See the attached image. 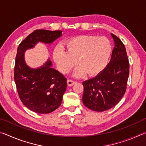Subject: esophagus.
Instances as JSON below:
<instances>
[{
	"instance_id": "esophagus-1",
	"label": "esophagus",
	"mask_w": 146,
	"mask_h": 146,
	"mask_svg": "<svg viewBox=\"0 0 146 146\" xmlns=\"http://www.w3.org/2000/svg\"><path fill=\"white\" fill-rule=\"evenodd\" d=\"M67 83H68V85L69 86H72L73 85L75 84L76 83H77V82L76 81H74V80H68V81H67Z\"/></svg>"
}]
</instances>
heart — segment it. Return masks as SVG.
<instances>
[{
    "instance_id": "1",
    "label": "heart",
    "mask_w": 146,
    "mask_h": 146,
    "mask_svg": "<svg viewBox=\"0 0 146 146\" xmlns=\"http://www.w3.org/2000/svg\"><path fill=\"white\" fill-rule=\"evenodd\" d=\"M68 51L60 45L53 50V59L62 73H68L77 64L80 67L73 73L80 77L88 73L90 77L99 75L108 65L112 52L110 41L105 37L82 35L65 43Z\"/></svg>"
}]
</instances>
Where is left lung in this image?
Listing matches in <instances>:
<instances>
[{
  "mask_svg": "<svg viewBox=\"0 0 146 146\" xmlns=\"http://www.w3.org/2000/svg\"><path fill=\"white\" fill-rule=\"evenodd\" d=\"M114 47L109 63L96 77L82 82V103L96 112L110 109L123 98L129 75V63L125 47L121 41L111 34Z\"/></svg>",
  "mask_w": 146,
  "mask_h": 146,
  "instance_id": "8db88e82",
  "label": "left lung"
}]
</instances>
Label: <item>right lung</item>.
Instances as JSON below:
<instances>
[{"label": "right lung", "instance_id": "1", "mask_svg": "<svg viewBox=\"0 0 146 146\" xmlns=\"http://www.w3.org/2000/svg\"><path fill=\"white\" fill-rule=\"evenodd\" d=\"M62 36V31L36 30L28 36L17 48L14 80L18 94L27 108L38 114H48L60 106L66 90L67 80L52 68L49 58L42 66L33 68L25 62V52L40 42L50 44Z\"/></svg>", "mask_w": 146, "mask_h": 146}]
</instances>
